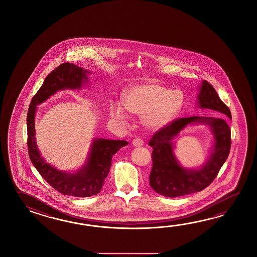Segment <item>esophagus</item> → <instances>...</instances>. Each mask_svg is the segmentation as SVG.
I'll list each match as a JSON object with an SVG mask.
<instances>
[{"label": "esophagus", "mask_w": 257, "mask_h": 257, "mask_svg": "<svg viewBox=\"0 0 257 257\" xmlns=\"http://www.w3.org/2000/svg\"><path fill=\"white\" fill-rule=\"evenodd\" d=\"M132 144H133V146H135V147H141L143 145V141H142L141 138H136V139H134L133 141H132Z\"/></svg>", "instance_id": "esophagus-1"}]
</instances>
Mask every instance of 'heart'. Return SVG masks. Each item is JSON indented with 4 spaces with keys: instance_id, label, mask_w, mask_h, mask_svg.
<instances>
[{
    "instance_id": "b5f03b06",
    "label": "heart",
    "mask_w": 257,
    "mask_h": 257,
    "mask_svg": "<svg viewBox=\"0 0 257 257\" xmlns=\"http://www.w3.org/2000/svg\"><path fill=\"white\" fill-rule=\"evenodd\" d=\"M184 102L181 91H174L156 82H147L126 90L122 96L124 106L120 103H113L110 106V115L115 120L126 122L128 118L126 108L131 113L142 115L144 126L159 130L175 119L183 108Z\"/></svg>"
}]
</instances>
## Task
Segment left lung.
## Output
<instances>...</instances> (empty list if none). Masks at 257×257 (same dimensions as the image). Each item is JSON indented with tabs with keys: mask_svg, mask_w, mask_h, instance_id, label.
Wrapping results in <instances>:
<instances>
[{
	"mask_svg": "<svg viewBox=\"0 0 257 257\" xmlns=\"http://www.w3.org/2000/svg\"><path fill=\"white\" fill-rule=\"evenodd\" d=\"M197 96L198 106L214 110L231 118L229 107L218 97L213 86L203 81ZM201 122L211 126L214 135V150L211 157L200 169L186 170L180 166L173 153L172 140L190 123ZM230 130L223 118L208 116L181 117L154 133L149 142L153 147V167L150 186L164 197H176L202 191L209 186L228 158L230 150Z\"/></svg>",
	"mask_w": 257,
	"mask_h": 257,
	"instance_id": "left-lung-1",
	"label": "left lung"
}]
</instances>
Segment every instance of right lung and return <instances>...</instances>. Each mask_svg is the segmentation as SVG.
I'll return each mask as SVG.
<instances>
[{
    "label": "right lung",
    "instance_id": "obj_1",
    "mask_svg": "<svg viewBox=\"0 0 257 257\" xmlns=\"http://www.w3.org/2000/svg\"><path fill=\"white\" fill-rule=\"evenodd\" d=\"M88 73L90 72L86 70L69 62L58 66L46 77L38 93L34 95L27 117L28 154L32 164L55 190L71 197H87L100 193L109 173L113 155L128 143L126 141L94 139L86 163L72 174L56 169L41 157L35 137L37 105L60 90L80 89L84 82H87Z\"/></svg>",
    "mask_w": 257,
    "mask_h": 257
}]
</instances>
